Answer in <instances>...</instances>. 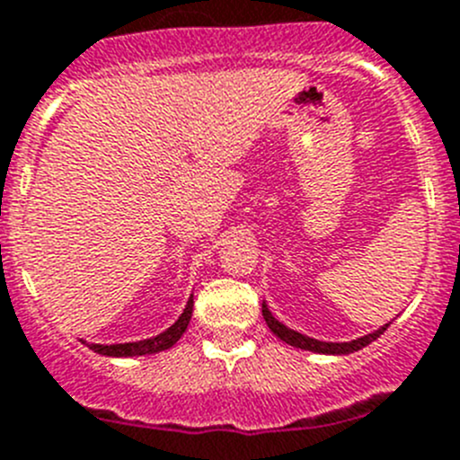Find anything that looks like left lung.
<instances>
[{"label": "left lung", "instance_id": "obj_1", "mask_svg": "<svg viewBox=\"0 0 460 460\" xmlns=\"http://www.w3.org/2000/svg\"><path fill=\"white\" fill-rule=\"evenodd\" d=\"M263 318H266L268 328L272 330V334H277V337L281 339V341H287L288 346H296V349H302V350H312V353H323V355H349V353H355V350L364 349V346H369L371 341H376V339L380 337V334L387 330V325H383V328H378L376 332L371 334H364V337L359 339H353V341H343V343H334V341H318V339H312L307 337V334H300L296 332V330L287 328L284 323L277 321L275 316L270 314V309H268V305L263 302Z\"/></svg>", "mask_w": 460, "mask_h": 460}]
</instances>
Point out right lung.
<instances>
[{"label":"right lung","instance_id":"right-lung-1","mask_svg":"<svg viewBox=\"0 0 460 460\" xmlns=\"http://www.w3.org/2000/svg\"><path fill=\"white\" fill-rule=\"evenodd\" d=\"M192 307L194 300L190 296L188 305H185L183 314L179 316V321L173 323L172 328H167L164 332H160L158 337L144 339V341H130V343H110V346H102V343H89V349L93 353L107 355V358H135V355H151L160 353V350L172 349L173 343L183 337V332L188 330V323L192 318Z\"/></svg>","mask_w":460,"mask_h":460}]
</instances>
